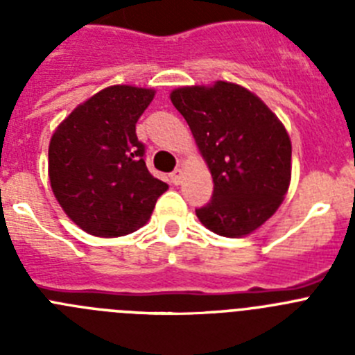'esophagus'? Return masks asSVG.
<instances>
[{"mask_svg": "<svg viewBox=\"0 0 355 355\" xmlns=\"http://www.w3.org/2000/svg\"><path fill=\"white\" fill-rule=\"evenodd\" d=\"M183 168H175L174 172L171 174V181L174 184H181V181H183Z\"/></svg>", "mask_w": 355, "mask_h": 355, "instance_id": "1", "label": "esophagus"}]
</instances>
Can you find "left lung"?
I'll use <instances>...</instances> for the list:
<instances>
[{
	"instance_id": "left-lung-1",
	"label": "left lung",
	"mask_w": 355,
	"mask_h": 355,
	"mask_svg": "<svg viewBox=\"0 0 355 355\" xmlns=\"http://www.w3.org/2000/svg\"><path fill=\"white\" fill-rule=\"evenodd\" d=\"M171 101L188 122L213 178V197L196 209L202 225L240 238L265 224L291 180V142L272 110L240 85L181 87Z\"/></svg>"
}]
</instances>
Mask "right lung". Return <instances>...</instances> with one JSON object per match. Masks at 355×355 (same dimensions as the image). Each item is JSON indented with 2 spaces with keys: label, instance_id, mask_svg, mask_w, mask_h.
I'll return each mask as SVG.
<instances>
[{
  "label": "right lung",
  "instance_id": "1",
  "mask_svg": "<svg viewBox=\"0 0 355 355\" xmlns=\"http://www.w3.org/2000/svg\"><path fill=\"white\" fill-rule=\"evenodd\" d=\"M155 90L114 85L74 108L49 142L53 193L94 236L130 234L149 220L167 183L147 171L137 122Z\"/></svg>",
  "mask_w": 355,
  "mask_h": 355
}]
</instances>
